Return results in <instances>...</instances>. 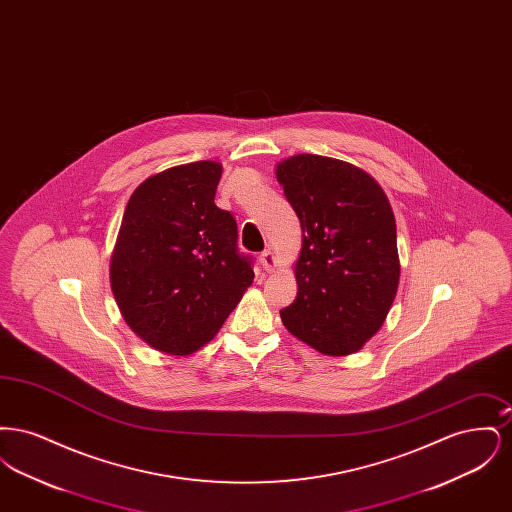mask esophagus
Wrapping results in <instances>:
<instances>
[{
  "label": "esophagus",
  "instance_id": "obj_1",
  "mask_svg": "<svg viewBox=\"0 0 512 512\" xmlns=\"http://www.w3.org/2000/svg\"><path fill=\"white\" fill-rule=\"evenodd\" d=\"M259 263H261L263 270L272 272V270L276 268V257H274V253H272L270 249H267V251H263V253L259 255Z\"/></svg>",
  "mask_w": 512,
  "mask_h": 512
}]
</instances>
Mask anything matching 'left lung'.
Wrapping results in <instances>:
<instances>
[{
    "instance_id": "left-lung-1",
    "label": "left lung",
    "mask_w": 512,
    "mask_h": 512,
    "mask_svg": "<svg viewBox=\"0 0 512 512\" xmlns=\"http://www.w3.org/2000/svg\"><path fill=\"white\" fill-rule=\"evenodd\" d=\"M276 178L303 232L297 297L280 318L318 353L351 355L382 328L399 286L390 199L363 169L313 153L280 161Z\"/></svg>"
}]
</instances>
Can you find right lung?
<instances>
[{
	"label": "right lung",
	"instance_id": "right-lung-1",
	"mask_svg": "<svg viewBox=\"0 0 512 512\" xmlns=\"http://www.w3.org/2000/svg\"><path fill=\"white\" fill-rule=\"evenodd\" d=\"M222 165L195 161L146 178L130 195L109 278L130 330L186 357L217 336L253 284L236 220L215 205Z\"/></svg>",
	"mask_w": 512,
	"mask_h": 512
}]
</instances>
